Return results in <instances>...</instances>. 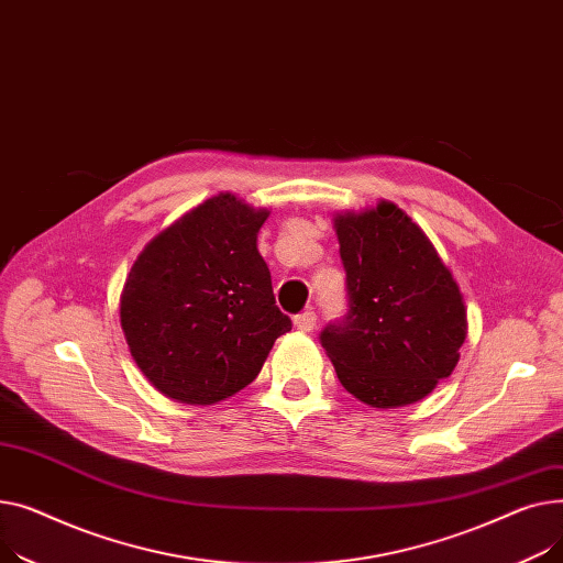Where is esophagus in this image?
I'll use <instances>...</instances> for the list:
<instances>
[{
	"mask_svg": "<svg viewBox=\"0 0 563 563\" xmlns=\"http://www.w3.org/2000/svg\"><path fill=\"white\" fill-rule=\"evenodd\" d=\"M292 324L300 329V332H311V329L316 327V311H311V309H307V311H302V313H297L295 318H292Z\"/></svg>",
	"mask_w": 563,
	"mask_h": 563,
	"instance_id": "obj_1",
	"label": "esophagus"
}]
</instances>
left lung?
<instances>
[{"label":"left lung","instance_id":"8db88e82","mask_svg":"<svg viewBox=\"0 0 563 563\" xmlns=\"http://www.w3.org/2000/svg\"><path fill=\"white\" fill-rule=\"evenodd\" d=\"M347 313L320 343L347 393L377 409L422 400L452 375L464 297L424 231L393 202L334 218Z\"/></svg>","mask_w":563,"mask_h":563}]
</instances>
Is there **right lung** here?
Listing matches in <instances>:
<instances>
[{"instance_id":"obj_1","label":"right lung","mask_w":563,"mask_h":563,"mask_svg":"<svg viewBox=\"0 0 563 563\" xmlns=\"http://www.w3.org/2000/svg\"><path fill=\"white\" fill-rule=\"evenodd\" d=\"M266 218V209L220 192L163 229L131 266L120 324L139 368L168 398H229L290 332L256 247Z\"/></svg>"}]
</instances>
